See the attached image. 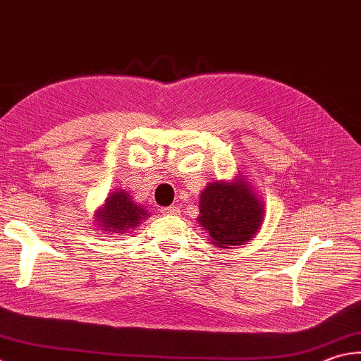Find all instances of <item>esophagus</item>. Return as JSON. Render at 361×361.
I'll return each instance as SVG.
<instances>
[{
	"mask_svg": "<svg viewBox=\"0 0 361 361\" xmlns=\"http://www.w3.org/2000/svg\"><path fill=\"white\" fill-rule=\"evenodd\" d=\"M163 215H179L180 214V207L179 206H169V207H163L161 209Z\"/></svg>",
	"mask_w": 361,
	"mask_h": 361,
	"instance_id": "34e87169",
	"label": "esophagus"
}]
</instances>
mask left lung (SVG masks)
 Masks as SVG:
<instances>
[{"mask_svg": "<svg viewBox=\"0 0 361 361\" xmlns=\"http://www.w3.org/2000/svg\"><path fill=\"white\" fill-rule=\"evenodd\" d=\"M265 207L245 174L209 182L200 195L198 221L219 248L243 245L259 233Z\"/></svg>", "mask_w": 361, "mask_h": 361, "instance_id": "8db88e82", "label": "left lung"}]
</instances>
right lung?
Here are the masks:
<instances>
[{
    "label": "right lung",
    "instance_id": "1",
    "mask_svg": "<svg viewBox=\"0 0 361 361\" xmlns=\"http://www.w3.org/2000/svg\"><path fill=\"white\" fill-rule=\"evenodd\" d=\"M149 216H151L149 210L133 201L132 195L127 190H114L108 195L104 204L97 207L94 223L104 233L124 235L126 233H132Z\"/></svg>",
    "mask_w": 361,
    "mask_h": 361
}]
</instances>
